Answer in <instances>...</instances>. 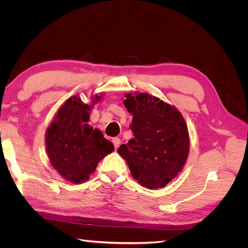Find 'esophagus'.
Here are the masks:
<instances>
[{"label":"esophagus","instance_id":"esophagus-1","mask_svg":"<svg viewBox=\"0 0 248 248\" xmlns=\"http://www.w3.org/2000/svg\"><path fill=\"white\" fill-rule=\"evenodd\" d=\"M112 144H114L115 148L117 149V148H119L120 144H121V140H120L119 138H114V139H112Z\"/></svg>","mask_w":248,"mask_h":248}]
</instances>
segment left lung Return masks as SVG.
Instances as JSON below:
<instances>
[{
  "instance_id": "1",
  "label": "left lung",
  "mask_w": 248,
  "mask_h": 248,
  "mask_svg": "<svg viewBox=\"0 0 248 248\" xmlns=\"http://www.w3.org/2000/svg\"><path fill=\"white\" fill-rule=\"evenodd\" d=\"M123 103L133 116L134 138L120 146L118 153L141 186L161 188L182 170L188 157L185 120L175 107L147 93H127Z\"/></svg>"
}]
</instances>
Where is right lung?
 I'll return each mask as SVG.
<instances>
[{"label": "right lung", "mask_w": 248, "mask_h": 248, "mask_svg": "<svg viewBox=\"0 0 248 248\" xmlns=\"http://www.w3.org/2000/svg\"><path fill=\"white\" fill-rule=\"evenodd\" d=\"M92 99L91 104L84 103L78 96L67 99L46 133L51 166L74 184L87 181L98 162L114 151V145L102 132L88 124L90 111L101 96L95 95Z\"/></svg>", "instance_id": "obj_1"}]
</instances>
